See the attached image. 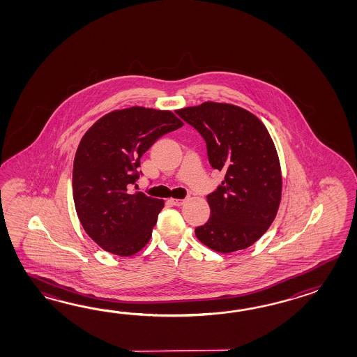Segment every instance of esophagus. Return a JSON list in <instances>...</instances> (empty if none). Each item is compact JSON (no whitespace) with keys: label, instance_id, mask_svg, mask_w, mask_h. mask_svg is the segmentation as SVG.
I'll use <instances>...</instances> for the list:
<instances>
[{"label":"esophagus","instance_id":"obj_1","mask_svg":"<svg viewBox=\"0 0 357 357\" xmlns=\"http://www.w3.org/2000/svg\"><path fill=\"white\" fill-rule=\"evenodd\" d=\"M185 202H186V199H169V203L172 205H176V206H180Z\"/></svg>","mask_w":357,"mask_h":357}]
</instances>
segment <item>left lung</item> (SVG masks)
<instances>
[{
	"label": "left lung",
	"mask_w": 357,
	"mask_h": 357,
	"mask_svg": "<svg viewBox=\"0 0 357 357\" xmlns=\"http://www.w3.org/2000/svg\"><path fill=\"white\" fill-rule=\"evenodd\" d=\"M176 114L204 137L209 163L225 180L206 197L208 222L197 240L228 254L257 243L272 225L282 197L280 158L264 123L229 103L204 102Z\"/></svg>",
	"instance_id": "obj_1"
}]
</instances>
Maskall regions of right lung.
<instances>
[{"label": "right lung", "mask_w": 357, "mask_h": 357, "mask_svg": "<svg viewBox=\"0 0 357 357\" xmlns=\"http://www.w3.org/2000/svg\"><path fill=\"white\" fill-rule=\"evenodd\" d=\"M171 111L116 109L82 137L73 169V197L85 232L103 250L131 257L152 237L165 202L137 191L140 158L157 139L181 128Z\"/></svg>", "instance_id": "obj_1"}]
</instances>
